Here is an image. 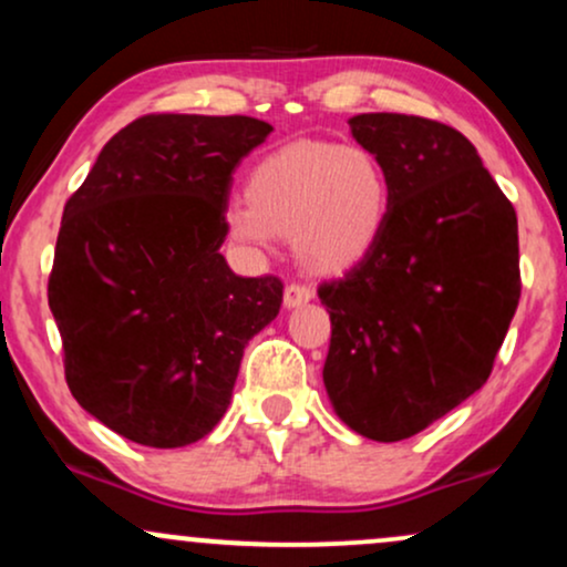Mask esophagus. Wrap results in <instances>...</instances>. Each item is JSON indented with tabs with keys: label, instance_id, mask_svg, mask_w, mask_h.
Here are the masks:
<instances>
[{
	"label": "esophagus",
	"instance_id": "obj_1",
	"mask_svg": "<svg viewBox=\"0 0 567 567\" xmlns=\"http://www.w3.org/2000/svg\"><path fill=\"white\" fill-rule=\"evenodd\" d=\"M311 298H315V290L306 288V285L290 282L288 288H285V306H288V309H296V306L309 303Z\"/></svg>",
	"mask_w": 567,
	"mask_h": 567
}]
</instances>
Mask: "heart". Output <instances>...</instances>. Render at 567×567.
<instances>
[{
	"label": "heart",
	"mask_w": 567,
	"mask_h": 567,
	"mask_svg": "<svg viewBox=\"0 0 567 567\" xmlns=\"http://www.w3.org/2000/svg\"><path fill=\"white\" fill-rule=\"evenodd\" d=\"M245 199L224 213L234 243L264 250L275 234H290L306 269L341 275L381 239L392 210V181L368 148L296 141L252 165Z\"/></svg>",
	"instance_id": "obj_1"
}]
</instances>
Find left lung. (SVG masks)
<instances>
[{
    "mask_svg": "<svg viewBox=\"0 0 567 567\" xmlns=\"http://www.w3.org/2000/svg\"><path fill=\"white\" fill-rule=\"evenodd\" d=\"M351 135L392 181L381 239L320 285L330 315L322 368L349 429L400 442L483 389L519 303L517 213L458 130L360 114Z\"/></svg>",
    "mask_w": 567,
    "mask_h": 567,
    "instance_id": "1",
    "label": "left lung"
}]
</instances>
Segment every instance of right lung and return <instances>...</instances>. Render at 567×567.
I'll use <instances>...</instances> for the list:
<instances>
[{"label":"right lung","mask_w":567,"mask_h":567,"mask_svg":"<svg viewBox=\"0 0 567 567\" xmlns=\"http://www.w3.org/2000/svg\"><path fill=\"white\" fill-rule=\"evenodd\" d=\"M252 116L148 114L97 154L63 207L48 301L74 400L146 447H184L231 402L277 277L220 256L231 173L269 138Z\"/></svg>","instance_id":"1"}]
</instances>
